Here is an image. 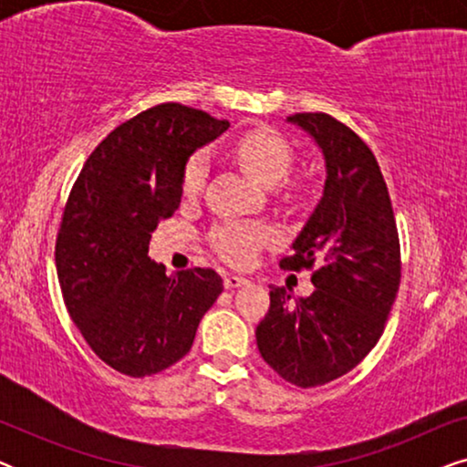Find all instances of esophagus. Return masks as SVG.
Listing matches in <instances>:
<instances>
[{"label": "esophagus", "mask_w": 467, "mask_h": 467, "mask_svg": "<svg viewBox=\"0 0 467 467\" xmlns=\"http://www.w3.org/2000/svg\"><path fill=\"white\" fill-rule=\"evenodd\" d=\"M223 283H225L227 289H235V286L246 285V283H248V278L240 276V274H227V276H225V280H223Z\"/></svg>", "instance_id": "1"}]
</instances>
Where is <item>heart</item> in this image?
<instances>
[{
    "mask_svg": "<svg viewBox=\"0 0 467 467\" xmlns=\"http://www.w3.org/2000/svg\"><path fill=\"white\" fill-rule=\"evenodd\" d=\"M232 155L254 181L261 184H278L289 174L293 150L286 140L274 130H251L240 133L232 144ZM208 176V159L203 152H195L184 163L181 174V191L184 200H195L202 193ZM276 242V232L267 225L244 221H225L210 234L214 253L227 264L244 267L257 261L259 251Z\"/></svg>",
    "mask_w": 467,
    "mask_h": 467,
    "instance_id": "b5f03b06",
    "label": "heart"
}]
</instances>
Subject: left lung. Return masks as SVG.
<instances>
[{
	"mask_svg": "<svg viewBox=\"0 0 467 467\" xmlns=\"http://www.w3.org/2000/svg\"><path fill=\"white\" fill-rule=\"evenodd\" d=\"M323 150V197L280 259L283 270H312L308 297L293 302L270 289L257 325L264 361L291 385L310 389L340 379L380 340L401 278L400 235L391 197L369 146L325 112L291 114Z\"/></svg>",
	"mask_w": 467,
	"mask_h": 467,
	"instance_id": "1",
	"label": "left lung"
}]
</instances>
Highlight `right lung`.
I'll use <instances>...</instances> for the list:
<instances>
[{
	"mask_svg": "<svg viewBox=\"0 0 467 467\" xmlns=\"http://www.w3.org/2000/svg\"><path fill=\"white\" fill-rule=\"evenodd\" d=\"M229 127L208 112L159 104L120 123L82 165L55 244L63 302L93 353L144 379L181 361L223 291L210 267L168 276L150 234L181 206L191 152Z\"/></svg>",
	"mask_w": 467,
	"mask_h": 467,
	"instance_id": "add662e5",
	"label": "right lung"
}]
</instances>
